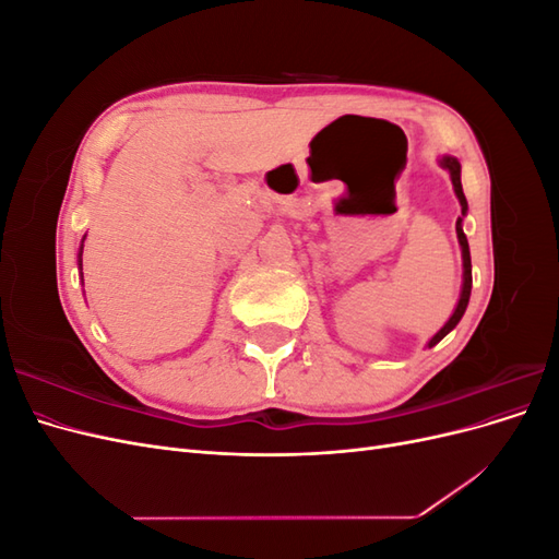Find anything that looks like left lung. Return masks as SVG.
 Segmentation results:
<instances>
[{"label":"left lung","instance_id":"left-lung-1","mask_svg":"<svg viewBox=\"0 0 559 559\" xmlns=\"http://www.w3.org/2000/svg\"><path fill=\"white\" fill-rule=\"evenodd\" d=\"M441 165L445 167V170L450 173V177H452V186H454V193H456V198H460V205H462V216L466 214V210H468V205H466V198H464V191H462V165H460V160L456 158H452V156H443V160H441ZM462 216L456 218V238H460V245H462V257H464V286H462V296H460V302H456V308H454V312H452V317L448 319V324L438 331L431 341H429V347H433L436 343H441L443 337L460 324V319L464 317V312H466V306H468V296H471V284H473V280H471V251H468V240H466V235H464V230H462Z\"/></svg>","mask_w":559,"mask_h":559}]
</instances>
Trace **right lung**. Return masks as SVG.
Here are the masks:
<instances>
[{
	"mask_svg": "<svg viewBox=\"0 0 559 559\" xmlns=\"http://www.w3.org/2000/svg\"><path fill=\"white\" fill-rule=\"evenodd\" d=\"M79 257H81V253H79ZM79 265H81V261H79Z\"/></svg>",
	"mask_w": 559,
	"mask_h": 559,
	"instance_id": "obj_1",
	"label": "right lung"
}]
</instances>
